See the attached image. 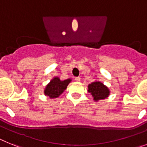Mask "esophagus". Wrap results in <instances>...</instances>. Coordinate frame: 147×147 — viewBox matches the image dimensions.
<instances>
[{"label": "esophagus", "mask_w": 147, "mask_h": 147, "mask_svg": "<svg viewBox=\"0 0 147 147\" xmlns=\"http://www.w3.org/2000/svg\"><path fill=\"white\" fill-rule=\"evenodd\" d=\"M80 80H81V79H80V77H75V81L76 82H80Z\"/></svg>", "instance_id": "34e87169"}]
</instances>
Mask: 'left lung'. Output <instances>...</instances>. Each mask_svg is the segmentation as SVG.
<instances>
[{
  "mask_svg": "<svg viewBox=\"0 0 147 147\" xmlns=\"http://www.w3.org/2000/svg\"><path fill=\"white\" fill-rule=\"evenodd\" d=\"M88 91L93 97V101L98 102L100 100L105 99L110 96V91L103 83L100 81H94L88 85Z\"/></svg>",
  "mask_w": 147,
  "mask_h": 147,
  "instance_id": "1",
  "label": "left lung"
}]
</instances>
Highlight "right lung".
<instances>
[{
  "label": "right lung",
  "mask_w": 147,
  "mask_h": 147,
  "mask_svg": "<svg viewBox=\"0 0 147 147\" xmlns=\"http://www.w3.org/2000/svg\"><path fill=\"white\" fill-rule=\"evenodd\" d=\"M72 81L71 79L65 80H60L59 77L54 76L50 82L45 86L44 89V94L50 98H56L59 96L65 90L67 85Z\"/></svg>",
  "instance_id": "add662e5"
}]
</instances>
